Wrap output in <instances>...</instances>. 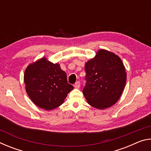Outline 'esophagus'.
<instances>
[{
	"label": "esophagus",
	"mask_w": 151,
	"mask_h": 151,
	"mask_svg": "<svg viewBox=\"0 0 151 151\" xmlns=\"http://www.w3.org/2000/svg\"><path fill=\"white\" fill-rule=\"evenodd\" d=\"M74 86H75V88H80V82L79 81L76 82V83L75 84V85H74Z\"/></svg>",
	"instance_id": "obj_1"
}]
</instances>
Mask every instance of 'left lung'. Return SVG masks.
I'll use <instances>...</instances> for the list:
<instances>
[{"instance_id":"left-lung-1","label":"left lung","mask_w":151,"mask_h":151,"mask_svg":"<svg viewBox=\"0 0 151 151\" xmlns=\"http://www.w3.org/2000/svg\"><path fill=\"white\" fill-rule=\"evenodd\" d=\"M86 81L83 93L87 103L98 109L114 105L121 97L127 81L122 60L104 49L96 52L85 66Z\"/></svg>"}]
</instances>
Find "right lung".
I'll use <instances>...</instances> for the list:
<instances>
[{"label":"right lung","instance_id":"right-lung-1","mask_svg":"<svg viewBox=\"0 0 151 151\" xmlns=\"http://www.w3.org/2000/svg\"><path fill=\"white\" fill-rule=\"evenodd\" d=\"M25 89L33 103L47 111L61 105L73 86L58 63L42 57L27 66L24 74Z\"/></svg>","mask_w":151,"mask_h":151}]
</instances>
